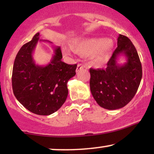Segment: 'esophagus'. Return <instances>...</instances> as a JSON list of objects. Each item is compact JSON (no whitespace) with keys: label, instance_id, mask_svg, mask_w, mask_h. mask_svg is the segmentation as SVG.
<instances>
[{"label":"esophagus","instance_id":"1","mask_svg":"<svg viewBox=\"0 0 154 154\" xmlns=\"http://www.w3.org/2000/svg\"><path fill=\"white\" fill-rule=\"evenodd\" d=\"M83 68H84V66H82V64H79L77 65V69H76V72H79V71H81V70L83 69Z\"/></svg>","mask_w":154,"mask_h":154}]
</instances>
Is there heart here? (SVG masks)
<instances>
[{"label": "heart", "mask_w": 154, "mask_h": 154, "mask_svg": "<svg viewBox=\"0 0 154 154\" xmlns=\"http://www.w3.org/2000/svg\"><path fill=\"white\" fill-rule=\"evenodd\" d=\"M114 43L111 39L83 38L72 42L71 47L76 54L91 56V62L95 66H101L110 57Z\"/></svg>", "instance_id": "b5f03b06"}]
</instances>
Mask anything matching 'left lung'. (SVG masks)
<instances>
[{
  "label": "left lung",
  "mask_w": 154,
  "mask_h": 154,
  "mask_svg": "<svg viewBox=\"0 0 154 154\" xmlns=\"http://www.w3.org/2000/svg\"><path fill=\"white\" fill-rule=\"evenodd\" d=\"M124 54L127 62L122 65L116 60ZM90 87L97 103L106 109L115 110L126 106L135 96L142 79V66L131 40L119 35L117 48L107 63L106 69H90Z\"/></svg>",
  "instance_id": "1"
}]
</instances>
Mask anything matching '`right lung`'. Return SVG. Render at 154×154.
Here are the masks:
<instances>
[{"mask_svg":"<svg viewBox=\"0 0 154 154\" xmlns=\"http://www.w3.org/2000/svg\"><path fill=\"white\" fill-rule=\"evenodd\" d=\"M39 37L40 33H36L31 41L21 48L16 56L12 72V88L17 99L27 110L45 116L56 112L65 102L68 95L67 82L76 75L77 64L63 62L59 46L53 47L54 54L48 64H36L32 54Z\"/></svg>","mask_w":154,"mask_h":154,"instance_id":"1","label":"right lung"}]
</instances>
